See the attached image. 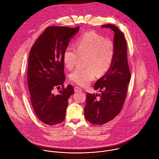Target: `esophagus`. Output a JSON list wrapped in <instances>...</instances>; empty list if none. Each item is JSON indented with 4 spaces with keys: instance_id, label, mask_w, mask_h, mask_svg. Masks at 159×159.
<instances>
[{
    "instance_id": "esophagus-1",
    "label": "esophagus",
    "mask_w": 159,
    "mask_h": 159,
    "mask_svg": "<svg viewBox=\"0 0 159 159\" xmlns=\"http://www.w3.org/2000/svg\"><path fill=\"white\" fill-rule=\"evenodd\" d=\"M74 90H75V92H79V91H80V90H81V88H80L79 87L75 86V87H74Z\"/></svg>"
}]
</instances>
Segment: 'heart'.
<instances>
[{"mask_svg":"<svg viewBox=\"0 0 159 159\" xmlns=\"http://www.w3.org/2000/svg\"><path fill=\"white\" fill-rule=\"evenodd\" d=\"M76 46L77 49L70 46L66 48L63 61L66 67L72 69L79 56H85V67L77 68L70 75L72 82L84 87L95 80L97 74L103 75L111 68L115 55V44L95 31H89L77 38Z\"/></svg>","mask_w":159,"mask_h":159,"instance_id":"obj_1","label":"heart"}]
</instances>
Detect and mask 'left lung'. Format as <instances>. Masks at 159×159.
<instances>
[{
	"label": "left lung",
	"mask_w": 159,
	"mask_h": 159,
	"mask_svg": "<svg viewBox=\"0 0 159 159\" xmlns=\"http://www.w3.org/2000/svg\"><path fill=\"white\" fill-rule=\"evenodd\" d=\"M115 32V55L109 70L95 84L101 95L88 93L84 108L85 117L95 125H103L113 120L121 111L126 98L131 73L128 63L127 43L124 34L115 25L102 26Z\"/></svg>",
	"instance_id": "obj_1"
}]
</instances>
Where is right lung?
I'll use <instances>...</instances> for the list:
<instances>
[{"instance_id": "obj_1", "label": "right lung", "mask_w": 159, "mask_h": 159, "mask_svg": "<svg viewBox=\"0 0 159 159\" xmlns=\"http://www.w3.org/2000/svg\"><path fill=\"white\" fill-rule=\"evenodd\" d=\"M79 26H48L31 48L28 64L27 82L30 100L38 118L51 126L65 119L68 100L74 92L72 85L64 87L63 53ZM62 89L57 95L53 89Z\"/></svg>"}]
</instances>
